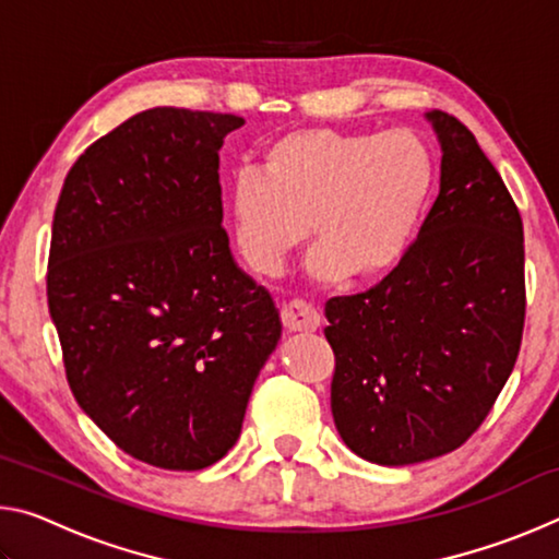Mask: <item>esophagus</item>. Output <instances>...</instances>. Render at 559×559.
Here are the masks:
<instances>
[{"label": "esophagus", "instance_id": "obj_1", "mask_svg": "<svg viewBox=\"0 0 559 559\" xmlns=\"http://www.w3.org/2000/svg\"><path fill=\"white\" fill-rule=\"evenodd\" d=\"M281 320H283V328H286L288 333H316V330L320 328L318 310L302 300L286 302L281 310Z\"/></svg>", "mask_w": 559, "mask_h": 559}]
</instances>
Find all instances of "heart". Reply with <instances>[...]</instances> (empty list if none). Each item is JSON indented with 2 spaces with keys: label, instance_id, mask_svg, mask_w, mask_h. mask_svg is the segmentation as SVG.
<instances>
[{
  "label": "heart",
  "instance_id": "heart-1",
  "mask_svg": "<svg viewBox=\"0 0 559 559\" xmlns=\"http://www.w3.org/2000/svg\"><path fill=\"white\" fill-rule=\"evenodd\" d=\"M433 187V159L412 130H293L229 189L231 236L246 266L276 276L308 229L318 281H374L400 266Z\"/></svg>",
  "mask_w": 559,
  "mask_h": 559
}]
</instances>
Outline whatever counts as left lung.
<instances>
[{
  "mask_svg": "<svg viewBox=\"0 0 559 559\" xmlns=\"http://www.w3.org/2000/svg\"><path fill=\"white\" fill-rule=\"evenodd\" d=\"M439 197L380 286L330 298V409L359 459L409 466L459 449L513 372L525 323L523 222L473 132L429 110Z\"/></svg>",
  "mask_w": 559,
  "mask_h": 559,
  "instance_id": "obj_1",
  "label": "left lung"
}]
</instances>
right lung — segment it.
<instances>
[{
	"instance_id": "add662e5",
	"label": "right lung",
	"mask_w": 559,
	"mask_h": 559,
	"mask_svg": "<svg viewBox=\"0 0 559 559\" xmlns=\"http://www.w3.org/2000/svg\"><path fill=\"white\" fill-rule=\"evenodd\" d=\"M243 118L153 108L83 153L51 224L49 313L83 412L132 459L200 471L241 433L281 340L222 229L219 150Z\"/></svg>"
}]
</instances>
